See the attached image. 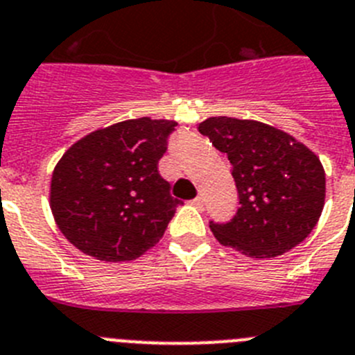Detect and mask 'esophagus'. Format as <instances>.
Masks as SVG:
<instances>
[{
    "instance_id": "esophagus-1",
    "label": "esophagus",
    "mask_w": 355,
    "mask_h": 355,
    "mask_svg": "<svg viewBox=\"0 0 355 355\" xmlns=\"http://www.w3.org/2000/svg\"><path fill=\"white\" fill-rule=\"evenodd\" d=\"M191 205H194V207H198V209H201V207H203V198L196 196V198H194V200H191Z\"/></svg>"
}]
</instances>
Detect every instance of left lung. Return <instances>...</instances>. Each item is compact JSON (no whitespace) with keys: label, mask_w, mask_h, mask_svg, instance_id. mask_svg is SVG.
<instances>
[{"label":"left lung","mask_w":355,"mask_h":355,"mask_svg":"<svg viewBox=\"0 0 355 355\" xmlns=\"http://www.w3.org/2000/svg\"><path fill=\"white\" fill-rule=\"evenodd\" d=\"M228 155L239 209L214 237L245 257L274 258L301 244L320 219L325 171L320 159L293 136L257 120L212 116L198 125Z\"/></svg>","instance_id":"1"}]
</instances>
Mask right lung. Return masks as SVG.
Returning <instances> with one entry per match:
<instances>
[{"mask_svg": "<svg viewBox=\"0 0 355 355\" xmlns=\"http://www.w3.org/2000/svg\"><path fill=\"white\" fill-rule=\"evenodd\" d=\"M173 120L148 116L90 132L60 159L51 210L67 241L101 261H129L154 248L180 203L159 175Z\"/></svg>", "mask_w": 355, "mask_h": 355, "instance_id": "add662e5", "label": "right lung"}]
</instances>
